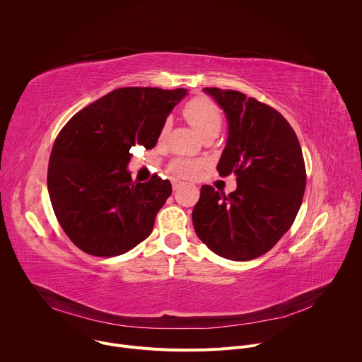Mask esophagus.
Here are the masks:
<instances>
[{
	"instance_id": "esophagus-1",
	"label": "esophagus",
	"mask_w": 362,
	"mask_h": 362,
	"mask_svg": "<svg viewBox=\"0 0 362 362\" xmlns=\"http://www.w3.org/2000/svg\"><path fill=\"white\" fill-rule=\"evenodd\" d=\"M172 185H173V190H177L180 186H183L185 183L183 182H180V180H173L172 182Z\"/></svg>"
}]
</instances>
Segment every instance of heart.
I'll list each match as a JSON object with an SVG mask.
<instances>
[{
  "mask_svg": "<svg viewBox=\"0 0 362 362\" xmlns=\"http://www.w3.org/2000/svg\"><path fill=\"white\" fill-rule=\"evenodd\" d=\"M185 119L192 127L203 137L204 134L218 132L222 126V113L214 101L206 97H194L183 107ZM168 130V124L163 127L162 134ZM200 163L192 160H176L170 165V172L182 177H193L199 172Z\"/></svg>",
  "mask_w": 362,
  "mask_h": 362,
  "instance_id": "obj_1",
  "label": "heart"
}]
</instances>
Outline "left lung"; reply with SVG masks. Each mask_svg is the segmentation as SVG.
<instances>
[{
  "label": "left lung",
  "mask_w": 362,
  "mask_h": 362,
  "mask_svg": "<svg viewBox=\"0 0 362 362\" xmlns=\"http://www.w3.org/2000/svg\"><path fill=\"white\" fill-rule=\"evenodd\" d=\"M228 120V140L216 166L236 175L225 194L203 185L192 221L216 255L245 262L267 253L289 230L300 208L306 175L298 137L275 109L240 91L204 87Z\"/></svg>",
  "instance_id": "8db88e82"
}]
</instances>
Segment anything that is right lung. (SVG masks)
<instances>
[{
    "label": "right lung",
    "instance_id": "1",
    "mask_svg": "<svg viewBox=\"0 0 362 362\" xmlns=\"http://www.w3.org/2000/svg\"><path fill=\"white\" fill-rule=\"evenodd\" d=\"M186 88L123 87L74 115L51 150L47 186L59 223L93 256H119L153 230L169 180H132V147L153 148Z\"/></svg>",
    "mask_w": 362,
    "mask_h": 362
}]
</instances>
